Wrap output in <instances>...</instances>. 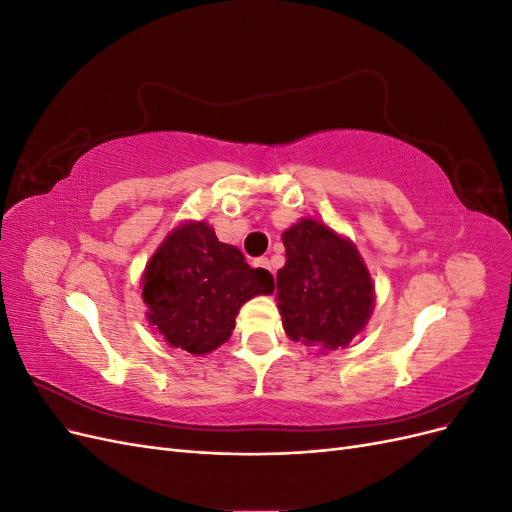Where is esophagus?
I'll return each mask as SVG.
<instances>
[{"label":"esophagus","instance_id":"esophagus-1","mask_svg":"<svg viewBox=\"0 0 512 512\" xmlns=\"http://www.w3.org/2000/svg\"><path fill=\"white\" fill-rule=\"evenodd\" d=\"M254 265H256V267H262V269H267V271H271V273H273L269 258H256V260H254Z\"/></svg>","mask_w":512,"mask_h":512}]
</instances>
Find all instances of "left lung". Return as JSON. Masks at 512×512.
I'll return each mask as SVG.
<instances>
[{
  "instance_id": "1",
  "label": "left lung",
  "mask_w": 512,
  "mask_h": 512,
  "mask_svg": "<svg viewBox=\"0 0 512 512\" xmlns=\"http://www.w3.org/2000/svg\"><path fill=\"white\" fill-rule=\"evenodd\" d=\"M286 265L277 271V307L292 342L346 348L374 309V282L356 245L327 224L303 218L282 235Z\"/></svg>"
}]
</instances>
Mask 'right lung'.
<instances>
[{
    "instance_id": "right-lung-1",
    "label": "right lung",
    "mask_w": 512,
    "mask_h": 512,
    "mask_svg": "<svg viewBox=\"0 0 512 512\" xmlns=\"http://www.w3.org/2000/svg\"><path fill=\"white\" fill-rule=\"evenodd\" d=\"M273 292V275L252 269L235 245L205 222H183L162 241L143 273L147 320L166 344L190 354L220 348L245 301Z\"/></svg>"
}]
</instances>
